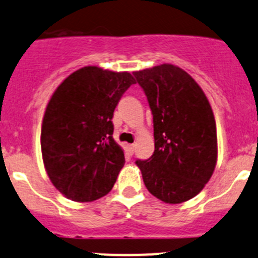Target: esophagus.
I'll return each instance as SVG.
<instances>
[{
	"label": "esophagus",
	"mask_w": 258,
	"mask_h": 258,
	"mask_svg": "<svg viewBox=\"0 0 258 258\" xmlns=\"http://www.w3.org/2000/svg\"><path fill=\"white\" fill-rule=\"evenodd\" d=\"M126 148H128L129 154H132V155H133V154H134V151H135V145L134 144H129Z\"/></svg>",
	"instance_id": "1"
}]
</instances>
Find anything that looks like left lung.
Listing matches in <instances>:
<instances>
[{"mask_svg": "<svg viewBox=\"0 0 258 258\" xmlns=\"http://www.w3.org/2000/svg\"><path fill=\"white\" fill-rule=\"evenodd\" d=\"M153 113L155 150L137 160L149 192L168 204L198 195L217 160L214 113L205 93L174 64L134 72Z\"/></svg>", "mask_w": 258, "mask_h": 258, "instance_id": "left-lung-1", "label": "left lung"}]
</instances>
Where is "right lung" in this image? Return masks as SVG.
<instances>
[{
    "label": "right lung",
    "instance_id": "add662e5",
    "mask_svg": "<svg viewBox=\"0 0 258 258\" xmlns=\"http://www.w3.org/2000/svg\"><path fill=\"white\" fill-rule=\"evenodd\" d=\"M135 79L128 72L83 67L54 90L41 132L44 168L66 198L78 203L107 195L124 166L113 139V113Z\"/></svg>",
    "mask_w": 258,
    "mask_h": 258
}]
</instances>
